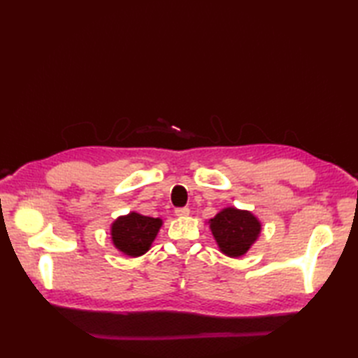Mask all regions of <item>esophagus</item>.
I'll return each instance as SVG.
<instances>
[{
    "label": "esophagus",
    "mask_w": 358,
    "mask_h": 358,
    "mask_svg": "<svg viewBox=\"0 0 358 358\" xmlns=\"http://www.w3.org/2000/svg\"><path fill=\"white\" fill-rule=\"evenodd\" d=\"M189 208H177L175 209V215H178V217H186V215H189Z\"/></svg>",
    "instance_id": "1"
}]
</instances>
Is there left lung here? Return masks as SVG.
Segmentation results:
<instances>
[{
  "label": "left lung",
  "mask_w": 358,
  "mask_h": 358,
  "mask_svg": "<svg viewBox=\"0 0 358 358\" xmlns=\"http://www.w3.org/2000/svg\"><path fill=\"white\" fill-rule=\"evenodd\" d=\"M210 229L223 254L240 257L257 240L262 224L248 210L226 208L210 220Z\"/></svg>",
  "instance_id": "1"
}]
</instances>
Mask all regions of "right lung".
I'll list each match as a JSON object with an SVG mask.
<instances>
[{"instance_id":"right-lung-1","label":"right lung","mask_w":358,"mask_h":358,"mask_svg":"<svg viewBox=\"0 0 358 358\" xmlns=\"http://www.w3.org/2000/svg\"><path fill=\"white\" fill-rule=\"evenodd\" d=\"M162 227V220L131 212L112 224V241L121 252L138 257L146 252Z\"/></svg>"}]
</instances>
